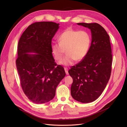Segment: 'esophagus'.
<instances>
[{"label": "esophagus", "mask_w": 127, "mask_h": 127, "mask_svg": "<svg viewBox=\"0 0 127 127\" xmlns=\"http://www.w3.org/2000/svg\"><path fill=\"white\" fill-rule=\"evenodd\" d=\"M64 70H65V71L66 72V75H68V68H66V67H65L64 68Z\"/></svg>", "instance_id": "obj_1"}]
</instances>
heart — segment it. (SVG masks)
Here are the masks:
<instances>
[{
	"instance_id": "1",
	"label": "heart",
	"mask_w": 127,
	"mask_h": 127,
	"mask_svg": "<svg viewBox=\"0 0 127 127\" xmlns=\"http://www.w3.org/2000/svg\"><path fill=\"white\" fill-rule=\"evenodd\" d=\"M91 40V36L87 31L67 29L60 35L59 43L51 44V53L55 60L60 61L66 49V55L60 63L65 66L71 65L75 60L80 61L87 55Z\"/></svg>"
}]
</instances>
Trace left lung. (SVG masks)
I'll return each instance as SVG.
<instances>
[{
    "label": "left lung",
    "mask_w": 127,
    "mask_h": 127,
    "mask_svg": "<svg viewBox=\"0 0 127 127\" xmlns=\"http://www.w3.org/2000/svg\"><path fill=\"white\" fill-rule=\"evenodd\" d=\"M91 31L92 42L87 55L68 71L73 82L72 97L82 103L95 101L106 87L111 73L112 55L110 37L97 23H77Z\"/></svg>",
    "instance_id": "left-lung-1"
}]
</instances>
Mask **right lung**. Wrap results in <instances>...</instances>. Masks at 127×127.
<instances>
[{
  "label": "right lung",
  "instance_id": "right-lung-1",
  "mask_svg": "<svg viewBox=\"0 0 127 127\" xmlns=\"http://www.w3.org/2000/svg\"><path fill=\"white\" fill-rule=\"evenodd\" d=\"M59 26L51 22L33 23L19 40L18 74L25 94L35 103H45L54 98L57 87L66 75L62 66L57 65L51 51L52 38Z\"/></svg>",
  "mask_w": 127,
  "mask_h": 127
}]
</instances>
